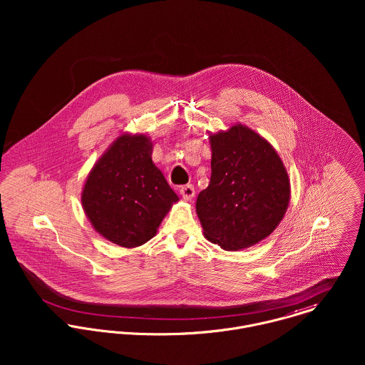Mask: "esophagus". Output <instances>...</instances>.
<instances>
[{"label": "esophagus", "instance_id": "obj_1", "mask_svg": "<svg viewBox=\"0 0 365 365\" xmlns=\"http://www.w3.org/2000/svg\"><path fill=\"white\" fill-rule=\"evenodd\" d=\"M180 194L185 201H191L195 197V190L191 184H188V185H184L180 188Z\"/></svg>", "mask_w": 365, "mask_h": 365}]
</instances>
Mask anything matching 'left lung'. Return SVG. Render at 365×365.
Here are the masks:
<instances>
[{"mask_svg":"<svg viewBox=\"0 0 365 365\" xmlns=\"http://www.w3.org/2000/svg\"><path fill=\"white\" fill-rule=\"evenodd\" d=\"M210 181L197 198V215L209 242L243 250L268 237L291 198L287 168L257 132L236 123L209 133Z\"/></svg>","mask_w":365,"mask_h":365,"instance_id":"8db88e82","label":"left lung"}]
</instances>
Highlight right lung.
<instances>
[{"instance_id": "obj_1", "label": "right lung", "mask_w": 365, "mask_h": 365, "mask_svg": "<svg viewBox=\"0 0 365 365\" xmlns=\"http://www.w3.org/2000/svg\"><path fill=\"white\" fill-rule=\"evenodd\" d=\"M152 153L149 136L122 133L94 164L83 187L81 205L96 232L126 249L155 237L178 201Z\"/></svg>"}]
</instances>
